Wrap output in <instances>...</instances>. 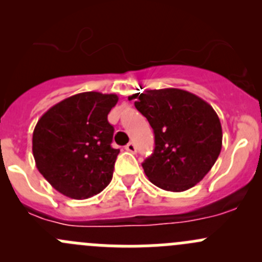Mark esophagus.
<instances>
[{
	"label": "esophagus",
	"mask_w": 262,
	"mask_h": 262,
	"mask_svg": "<svg viewBox=\"0 0 262 262\" xmlns=\"http://www.w3.org/2000/svg\"><path fill=\"white\" fill-rule=\"evenodd\" d=\"M125 149L128 150V152H130V153H136V150H137L136 144H134V143H128L125 146Z\"/></svg>",
	"instance_id": "34e87169"
}]
</instances>
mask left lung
<instances>
[{
	"label": "left lung",
	"mask_w": 262,
	"mask_h": 262,
	"mask_svg": "<svg viewBox=\"0 0 262 262\" xmlns=\"http://www.w3.org/2000/svg\"><path fill=\"white\" fill-rule=\"evenodd\" d=\"M155 132V150L142 166L160 189L180 192L195 186L222 149V125L214 109L180 89L146 90L130 97Z\"/></svg>",
	"instance_id": "8db88e82"
}]
</instances>
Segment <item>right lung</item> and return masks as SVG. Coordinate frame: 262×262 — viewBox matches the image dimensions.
<instances>
[{
    "label": "right lung",
    "instance_id": "obj_1",
    "mask_svg": "<svg viewBox=\"0 0 262 262\" xmlns=\"http://www.w3.org/2000/svg\"><path fill=\"white\" fill-rule=\"evenodd\" d=\"M118 100L115 94L81 92L38 120L33 133L36 168L60 194L87 199L110 184L120 150L112 147L114 128L107 114Z\"/></svg>",
    "mask_w": 262,
    "mask_h": 262
}]
</instances>
